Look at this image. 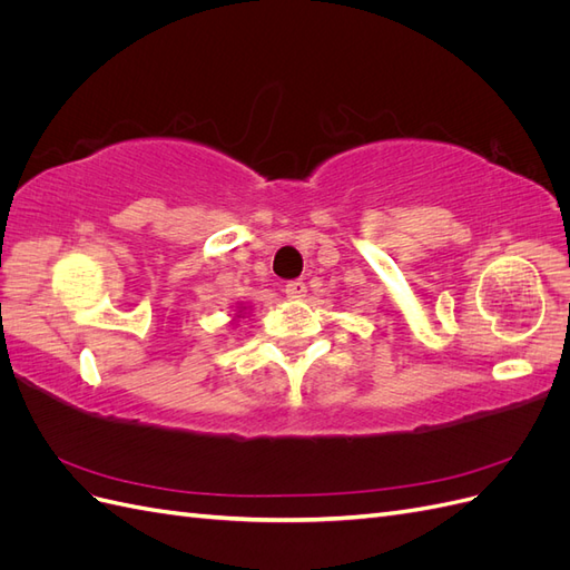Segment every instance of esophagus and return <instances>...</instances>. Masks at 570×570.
<instances>
[{
    "label": "esophagus",
    "instance_id": "esophagus-1",
    "mask_svg": "<svg viewBox=\"0 0 570 570\" xmlns=\"http://www.w3.org/2000/svg\"><path fill=\"white\" fill-rule=\"evenodd\" d=\"M285 295H287L289 299H302V297H306V285H304L302 281L287 283V285H285Z\"/></svg>",
    "mask_w": 570,
    "mask_h": 570
}]
</instances>
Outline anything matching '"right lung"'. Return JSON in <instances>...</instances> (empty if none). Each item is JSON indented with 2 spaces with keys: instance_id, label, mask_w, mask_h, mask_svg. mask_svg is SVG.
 Returning a JSON list of instances; mask_svg holds the SVG:
<instances>
[{
  "instance_id": "right-lung-1",
  "label": "right lung",
  "mask_w": 570,
  "mask_h": 570,
  "mask_svg": "<svg viewBox=\"0 0 570 570\" xmlns=\"http://www.w3.org/2000/svg\"><path fill=\"white\" fill-rule=\"evenodd\" d=\"M245 312H247V306H243V304H237V306H235V318H245V316H243Z\"/></svg>"
}]
</instances>
